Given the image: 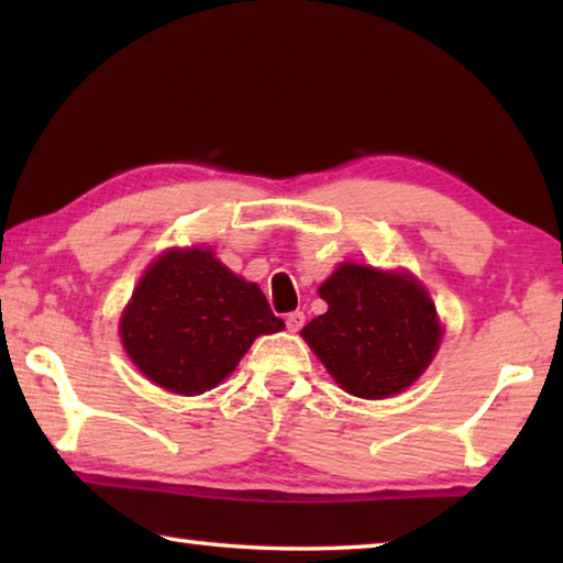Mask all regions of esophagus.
<instances>
[{"label":"esophagus","instance_id":"34e87169","mask_svg":"<svg viewBox=\"0 0 563 563\" xmlns=\"http://www.w3.org/2000/svg\"><path fill=\"white\" fill-rule=\"evenodd\" d=\"M285 325H288L290 332H298L305 325V316L300 310H295V312H290L288 318H285Z\"/></svg>","mask_w":563,"mask_h":563}]
</instances>
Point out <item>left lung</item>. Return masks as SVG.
Listing matches in <instances>:
<instances>
[{
  "label": "left lung",
  "instance_id": "obj_1",
  "mask_svg": "<svg viewBox=\"0 0 563 563\" xmlns=\"http://www.w3.org/2000/svg\"><path fill=\"white\" fill-rule=\"evenodd\" d=\"M318 292L328 312L300 335L350 395L385 399L402 393L440 347L434 302L412 275L342 263Z\"/></svg>",
  "mask_w": 563,
  "mask_h": 563
}]
</instances>
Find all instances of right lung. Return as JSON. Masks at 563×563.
I'll list each match as a JSON object with an SVG mask.
<instances>
[{
	"label": "right lung",
	"mask_w": 563,
	"mask_h": 563,
	"mask_svg": "<svg viewBox=\"0 0 563 563\" xmlns=\"http://www.w3.org/2000/svg\"><path fill=\"white\" fill-rule=\"evenodd\" d=\"M283 328L258 285L203 245L174 247L151 263L119 322L133 365L186 397L221 385L255 338Z\"/></svg>",
	"instance_id": "obj_1"
}]
</instances>
